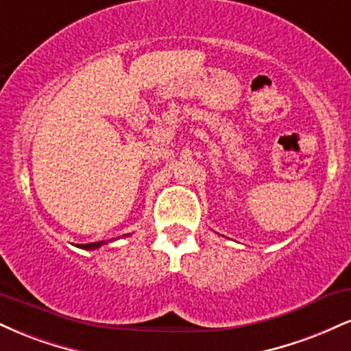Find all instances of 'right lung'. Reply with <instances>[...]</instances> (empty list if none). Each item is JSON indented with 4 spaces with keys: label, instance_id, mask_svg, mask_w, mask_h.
I'll return each mask as SVG.
<instances>
[{
    "label": "right lung",
    "instance_id": "right-lung-1",
    "mask_svg": "<svg viewBox=\"0 0 351 351\" xmlns=\"http://www.w3.org/2000/svg\"><path fill=\"white\" fill-rule=\"evenodd\" d=\"M102 244H106L104 243V241H99V243H90V244H80L79 247L80 249H87V251H90V249H97V247H100V245Z\"/></svg>",
    "mask_w": 351,
    "mask_h": 351
}]
</instances>
